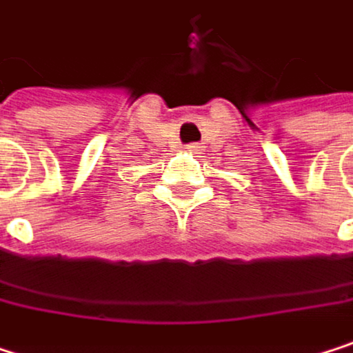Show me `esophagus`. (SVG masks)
I'll use <instances>...</instances> for the list:
<instances>
[{"mask_svg":"<svg viewBox=\"0 0 353 353\" xmlns=\"http://www.w3.org/2000/svg\"><path fill=\"white\" fill-rule=\"evenodd\" d=\"M185 151H188V153H192V155H198V157H200L204 149H202L198 143H192V145H185Z\"/></svg>","mask_w":353,"mask_h":353,"instance_id":"34e87169","label":"esophagus"}]
</instances>
